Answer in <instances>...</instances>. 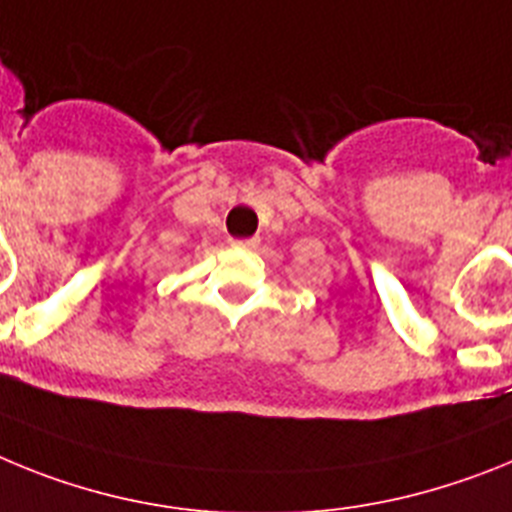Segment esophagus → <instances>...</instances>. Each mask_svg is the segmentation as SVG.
<instances>
[{"label":"esophagus","instance_id":"obj_1","mask_svg":"<svg viewBox=\"0 0 512 512\" xmlns=\"http://www.w3.org/2000/svg\"><path fill=\"white\" fill-rule=\"evenodd\" d=\"M257 242H260V239H234V242L231 244H237V247H247V250H252V247H257Z\"/></svg>","mask_w":512,"mask_h":512}]
</instances>
